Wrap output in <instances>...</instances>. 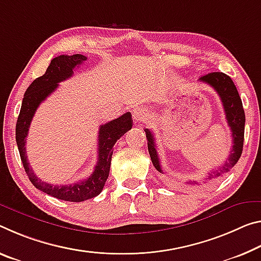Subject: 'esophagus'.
Listing matches in <instances>:
<instances>
[{
	"instance_id": "1",
	"label": "esophagus",
	"mask_w": 261,
	"mask_h": 261,
	"mask_svg": "<svg viewBox=\"0 0 261 261\" xmlns=\"http://www.w3.org/2000/svg\"><path fill=\"white\" fill-rule=\"evenodd\" d=\"M148 111L145 108H136L132 111V118L135 122H144L148 117Z\"/></svg>"
}]
</instances>
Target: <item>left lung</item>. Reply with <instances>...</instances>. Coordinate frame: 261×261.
<instances>
[{"instance_id": "1", "label": "left lung", "mask_w": 261, "mask_h": 261, "mask_svg": "<svg viewBox=\"0 0 261 261\" xmlns=\"http://www.w3.org/2000/svg\"><path fill=\"white\" fill-rule=\"evenodd\" d=\"M200 81L212 86L216 90L218 96L221 97L227 125L230 126V130L232 132L231 136H232L233 145L230 151L229 158H227L226 163L222 167H218L217 169H214V171L208 173V179L212 180L215 179V177L221 176L226 172H229L237 164L239 158H241L244 144V129H245V113H244L243 103L241 97H239L238 90L236 88L233 81L231 80L229 75H226V74L222 72H213L201 76ZM144 131L146 134L148 153H150L153 166L155 167L156 171L163 173V169H161L160 166L159 155L156 153L153 134L148 129H145ZM189 184L196 182L195 181H189Z\"/></svg>"}]
</instances>
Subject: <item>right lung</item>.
I'll use <instances>...</instances> for the list:
<instances>
[{
  "label": "right lung",
  "mask_w": 261,
  "mask_h": 261,
  "mask_svg": "<svg viewBox=\"0 0 261 261\" xmlns=\"http://www.w3.org/2000/svg\"><path fill=\"white\" fill-rule=\"evenodd\" d=\"M86 60L87 57L82 55H63L52 59L44 75L37 77L27 89L17 123H16V142H17L20 160L32 185L48 195L69 202L89 200L102 192L109 176L111 155L114 151L113 147L116 142L132 127V116L130 113H125L121 117L113 119L100 126L97 163L95 165L94 172L86 180L77 181L72 185H51L40 180L35 174L34 169L31 168L28 161L25 151L27 137L32 117L40 103L59 87L58 84L71 77L74 73V68L79 67V65Z\"/></svg>",
  "instance_id": "1"
}]
</instances>
